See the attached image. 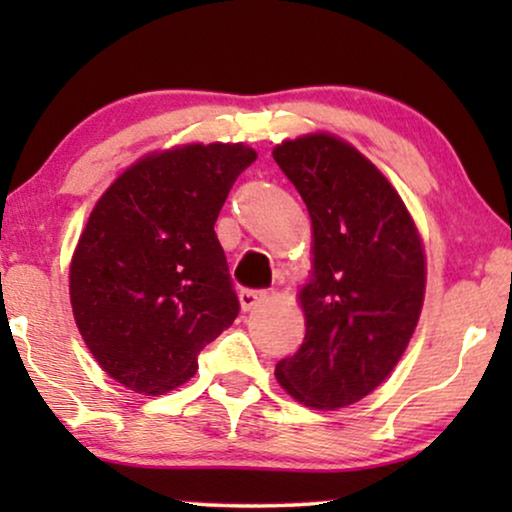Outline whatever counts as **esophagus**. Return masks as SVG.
<instances>
[{
  "mask_svg": "<svg viewBox=\"0 0 512 512\" xmlns=\"http://www.w3.org/2000/svg\"><path fill=\"white\" fill-rule=\"evenodd\" d=\"M265 300V293L263 291H251V289H242L240 291V305L244 312L254 310L256 305H261Z\"/></svg>",
  "mask_w": 512,
  "mask_h": 512,
  "instance_id": "1",
  "label": "esophagus"
}]
</instances>
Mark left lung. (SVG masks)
Here are the masks:
<instances>
[{
    "label": "left lung",
    "instance_id": "8db88e82",
    "mask_svg": "<svg viewBox=\"0 0 512 512\" xmlns=\"http://www.w3.org/2000/svg\"><path fill=\"white\" fill-rule=\"evenodd\" d=\"M272 158L312 221V270L298 289L305 340L277 363V382L307 408H347L387 380L415 333L422 235L391 181L345 139L310 132Z\"/></svg>",
    "mask_w": 512,
    "mask_h": 512
}]
</instances>
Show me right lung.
<instances>
[{"label": "right lung", "instance_id": "right-lung-1", "mask_svg": "<svg viewBox=\"0 0 512 512\" xmlns=\"http://www.w3.org/2000/svg\"><path fill=\"white\" fill-rule=\"evenodd\" d=\"M256 158L242 142L151 151L95 202L69 263V300L93 359L123 387L177 389L235 321L240 303L214 223Z\"/></svg>", "mask_w": 512, "mask_h": 512}]
</instances>
